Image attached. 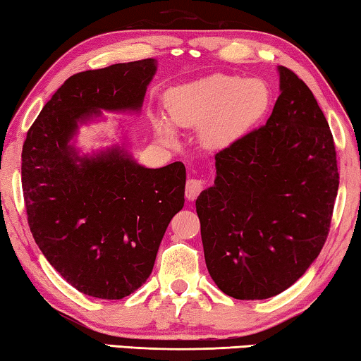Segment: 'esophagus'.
<instances>
[{"label":"esophagus","mask_w":361,"mask_h":361,"mask_svg":"<svg viewBox=\"0 0 361 361\" xmlns=\"http://www.w3.org/2000/svg\"><path fill=\"white\" fill-rule=\"evenodd\" d=\"M202 189H204V181L202 180L189 178L186 181V197L189 200H194L200 194V191H202Z\"/></svg>","instance_id":"34e87169"}]
</instances>
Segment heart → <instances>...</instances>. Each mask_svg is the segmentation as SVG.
Segmentation results:
<instances>
[{"mask_svg": "<svg viewBox=\"0 0 361 361\" xmlns=\"http://www.w3.org/2000/svg\"><path fill=\"white\" fill-rule=\"evenodd\" d=\"M272 102L269 85L261 79L210 75L175 85L164 95L167 118L154 116L152 129L164 145L175 146L173 127H200V140L213 149L228 148L264 118Z\"/></svg>", "mask_w": 361, "mask_h": 361, "instance_id": "b5f03b06", "label": "heart"}]
</instances>
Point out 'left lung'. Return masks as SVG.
<instances>
[{
	"mask_svg": "<svg viewBox=\"0 0 361 361\" xmlns=\"http://www.w3.org/2000/svg\"><path fill=\"white\" fill-rule=\"evenodd\" d=\"M266 126L215 156V185L195 200L205 264L235 299H267L304 276L325 245L339 173L314 94L279 66Z\"/></svg>",
	"mask_w": 361,
	"mask_h": 361,
	"instance_id": "left-lung-1",
	"label": "left lung"
}]
</instances>
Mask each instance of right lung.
Listing matches in <instances>:
<instances>
[{"instance_id": "1", "label": "right lung", "mask_w": 361, "mask_h": 361, "mask_svg": "<svg viewBox=\"0 0 361 361\" xmlns=\"http://www.w3.org/2000/svg\"><path fill=\"white\" fill-rule=\"evenodd\" d=\"M157 60L116 63L66 79L41 109L22 149L30 231L71 286L100 299L137 291L166 229L185 205L186 169L140 166L124 145L79 154V126L103 111L140 113Z\"/></svg>"}]
</instances>
